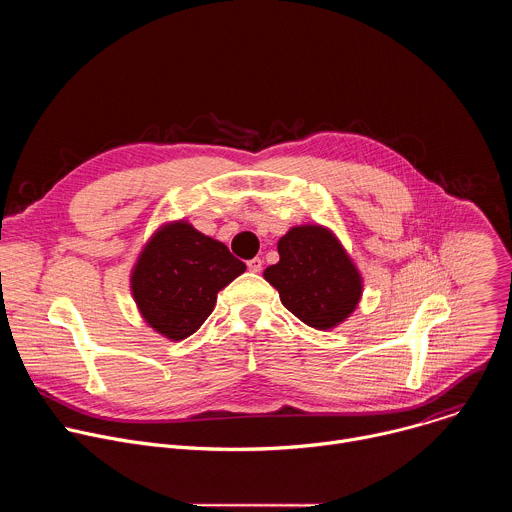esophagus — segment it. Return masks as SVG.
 Instances as JSON below:
<instances>
[{
    "instance_id": "34e87169",
    "label": "esophagus",
    "mask_w": 512,
    "mask_h": 512,
    "mask_svg": "<svg viewBox=\"0 0 512 512\" xmlns=\"http://www.w3.org/2000/svg\"><path fill=\"white\" fill-rule=\"evenodd\" d=\"M247 267H249V271L259 273V271H261V267H263V261H261L259 257H253V259H249V261H247Z\"/></svg>"
}]
</instances>
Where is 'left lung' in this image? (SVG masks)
I'll return each mask as SVG.
<instances>
[{
  "label": "left lung",
  "instance_id": "obj_1",
  "mask_svg": "<svg viewBox=\"0 0 512 512\" xmlns=\"http://www.w3.org/2000/svg\"><path fill=\"white\" fill-rule=\"evenodd\" d=\"M279 261L263 277L281 304L316 330L342 324L358 306L362 277L336 235L322 225L289 229L277 243Z\"/></svg>",
  "mask_w": 512,
  "mask_h": 512
}]
</instances>
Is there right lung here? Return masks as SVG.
<instances>
[{
  "mask_svg": "<svg viewBox=\"0 0 512 512\" xmlns=\"http://www.w3.org/2000/svg\"><path fill=\"white\" fill-rule=\"evenodd\" d=\"M225 243L186 221L162 225L131 271L141 318L168 340H184L212 314L216 294L245 271Z\"/></svg>",
  "mask_w": 512,
  "mask_h": 512,
  "instance_id": "obj_1",
  "label": "right lung"
}]
</instances>
